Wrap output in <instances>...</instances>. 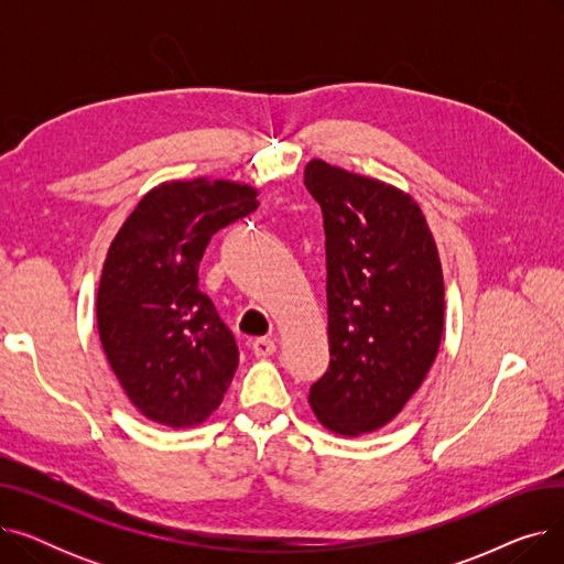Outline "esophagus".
I'll list each match as a JSON object with an SVG mask.
<instances>
[{"mask_svg": "<svg viewBox=\"0 0 564 564\" xmlns=\"http://www.w3.org/2000/svg\"><path fill=\"white\" fill-rule=\"evenodd\" d=\"M251 349L256 357H272V354L276 351V343L272 338H256L251 343Z\"/></svg>", "mask_w": 564, "mask_h": 564, "instance_id": "obj_1", "label": "esophagus"}]
</instances>
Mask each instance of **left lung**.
Wrapping results in <instances>:
<instances>
[{
  "label": "left lung",
  "mask_w": 564,
  "mask_h": 564,
  "mask_svg": "<svg viewBox=\"0 0 564 564\" xmlns=\"http://www.w3.org/2000/svg\"><path fill=\"white\" fill-rule=\"evenodd\" d=\"M327 235L329 370L308 402L334 434L391 423L425 381L446 322L441 258L421 205L375 177L311 160Z\"/></svg>",
  "instance_id": "8db88e82"
}]
</instances>
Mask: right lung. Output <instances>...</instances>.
I'll use <instances>...</instances> for the list:
<instances>
[{
  "instance_id": "obj_1",
  "label": "right lung",
  "mask_w": 564,
  "mask_h": 564,
  "mask_svg": "<svg viewBox=\"0 0 564 564\" xmlns=\"http://www.w3.org/2000/svg\"><path fill=\"white\" fill-rule=\"evenodd\" d=\"M256 196L232 181H169L141 196L113 237L98 332L118 383L148 421L200 425L230 387L240 354L198 290V264L219 228L256 210Z\"/></svg>"
}]
</instances>
